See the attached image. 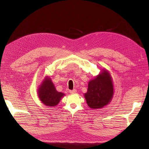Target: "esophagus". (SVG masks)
<instances>
[{"label": "esophagus", "mask_w": 149, "mask_h": 149, "mask_svg": "<svg viewBox=\"0 0 149 149\" xmlns=\"http://www.w3.org/2000/svg\"><path fill=\"white\" fill-rule=\"evenodd\" d=\"M69 92L70 93H72V94H73V93H75L77 92V90L76 89H74V90H70L69 91Z\"/></svg>", "instance_id": "34e87169"}]
</instances>
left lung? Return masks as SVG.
<instances>
[{"mask_svg": "<svg viewBox=\"0 0 149 149\" xmlns=\"http://www.w3.org/2000/svg\"><path fill=\"white\" fill-rule=\"evenodd\" d=\"M114 93L112 77L103 69L94 79L90 80L84 97L91 109H101L111 103Z\"/></svg>", "mask_w": 149, "mask_h": 149, "instance_id": "obj_1", "label": "left lung"}]
</instances>
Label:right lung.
Segmentation results:
<instances>
[{
  "label": "right lung",
  "instance_id": "obj_1",
  "mask_svg": "<svg viewBox=\"0 0 149 149\" xmlns=\"http://www.w3.org/2000/svg\"><path fill=\"white\" fill-rule=\"evenodd\" d=\"M38 97L41 102L45 106L54 107L57 106L62 97L65 95L58 92L50 77L47 76L39 86L37 91Z\"/></svg>",
  "mask_w": 149,
  "mask_h": 149
}]
</instances>
